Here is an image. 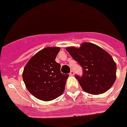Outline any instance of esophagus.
<instances>
[{"label": "esophagus", "mask_w": 127, "mask_h": 127, "mask_svg": "<svg viewBox=\"0 0 127 127\" xmlns=\"http://www.w3.org/2000/svg\"><path fill=\"white\" fill-rule=\"evenodd\" d=\"M74 71L71 70L70 72V74H69V75H70V76H74Z\"/></svg>", "instance_id": "34e87169"}]
</instances>
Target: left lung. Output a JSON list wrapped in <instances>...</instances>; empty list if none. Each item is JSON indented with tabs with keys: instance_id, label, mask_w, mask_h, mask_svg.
Wrapping results in <instances>:
<instances>
[{
	"instance_id": "left-lung-1",
	"label": "left lung",
	"mask_w": 127,
	"mask_h": 127,
	"mask_svg": "<svg viewBox=\"0 0 127 127\" xmlns=\"http://www.w3.org/2000/svg\"><path fill=\"white\" fill-rule=\"evenodd\" d=\"M71 57L82 67L83 75H76L84 91L92 95L104 93L116 79L117 66L109 53L99 46L89 42L80 48L66 47Z\"/></svg>"
}]
</instances>
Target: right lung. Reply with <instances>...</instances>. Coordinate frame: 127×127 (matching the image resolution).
<instances>
[{"label": "right lung", "mask_w": 127, "mask_h": 127, "mask_svg": "<svg viewBox=\"0 0 127 127\" xmlns=\"http://www.w3.org/2000/svg\"><path fill=\"white\" fill-rule=\"evenodd\" d=\"M60 51L48 47L34 55L25 66L23 80L34 96L44 101L54 100L63 93L68 74L61 72V64L55 61Z\"/></svg>", "instance_id": "obj_1"}]
</instances>
